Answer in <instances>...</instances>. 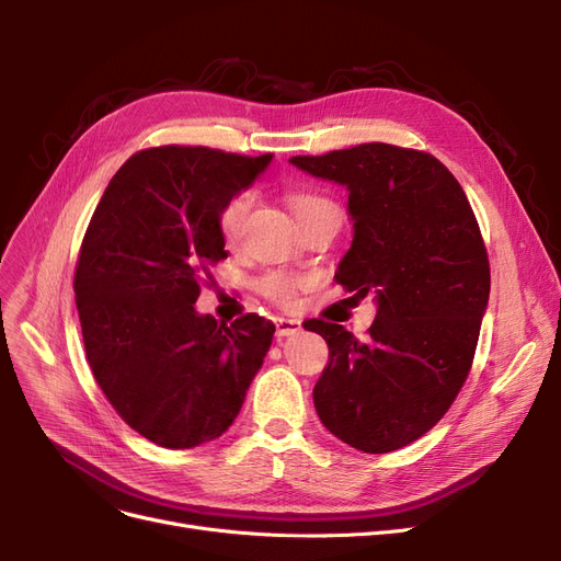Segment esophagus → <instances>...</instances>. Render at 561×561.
Listing matches in <instances>:
<instances>
[{
    "mask_svg": "<svg viewBox=\"0 0 561 561\" xmlns=\"http://www.w3.org/2000/svg\"><path fill=\"white\" fill-rule=\"evenodd\" d=\"M302 332V320L298 318H279L277 320V336H293Z\"/></svg>",
    "mask_w": 561,
    "mask_h": 561,
    "instance_id": "obj_1",
    "label": "esophagus"
}]
</instances>
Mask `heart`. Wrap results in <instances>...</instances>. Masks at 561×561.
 I'll list each match as a JSON object with an SVG mask.
<instances>
[{
  "instance_id": "1",
  "label": "heart",
  "mask_w": 561,
  "mask_h": 561,
  "mask_svg": "<svg viewBox=\"0 0 561 561\" xmlns=\"http://www.w3.org/2000/svg\"><path fill=\"white\" fill-rule=\"evenodd\" d=\"M252 202H254L252 191H243V193H236L222 206V211L218 216V227H220V233H222V239L227 243L239 241V236L243 231V225L248 220V214L252 209ZM290 206H293V214H296L298 222H305V220H309L313 216H320V214L336 211L334 202H330L328 197H322L318 193H296V195L290 197ZM300 284L302 282L298 277H293V275L271 273L268 277L263 279V290L268 293V296L275 302L288 305L293 298H296V290L300 288Z\"/></svg>"
}]
</instances>
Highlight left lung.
<instances>
[{
	"instance_id": "1",
	"label": "left lung",
	"mask_w": 561,
	"mask_h": 561,
	"mask_svg": "<svg viewBox=\"0 0 561 561\" xmlns=\"http://www.w3.org/2000/svg\"><path fill=\"white\" fill-rule=\"evenodd\" d=\"M288 163L347 191L352 245L334 279L355 298L375 293L377 305L366 341L305 322L330 345L316 411L352 448L398 450L444 419L473 364L491 288L476 214L425 152L366 142Z\"/></svg>"
}]
</instances>
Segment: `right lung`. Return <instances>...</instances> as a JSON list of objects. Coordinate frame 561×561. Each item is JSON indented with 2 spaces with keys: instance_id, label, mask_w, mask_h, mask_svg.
I'll return each instance as SVG.
<instances>
[{
  "instance_id": "obj_1",
  "label": "right lung",
  "mask_w": 561,
  "mask_h": 561,
  "mask_svg": "<svg viewBox=\"0 0 561 561\" xmlns=\"http://www.w3.org/2000/svg\"><path fill=\"white\" fill-rule=\"evenodd\" d=\"M273 154L154 147L113 174L85 229L75 296L85 357L123 421L161 448L214 440L239 416L275 325L199 313V282L227 256L222 206Z\"/></svg>"
}]
</instances>
